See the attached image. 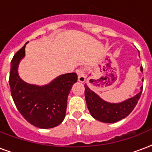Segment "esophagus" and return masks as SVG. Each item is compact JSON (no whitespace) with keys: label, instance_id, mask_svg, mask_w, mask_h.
<instances>
[{"label":"esophagus","instance_id":"1","mask_svg":"<svg viewBox=\"0 0 152 152\" xmlns=\"http://www.w3.org/2000/svg\"><path fill=\"white\" fill-rule=\"evenodd\" d=\"M76 73L78 75V80L80 81V82H81V83H83L86 80L85 74H84L83 69H77V70H76Z\"/></svg>","mask_w":152,"mask_h":152}]
</instances>
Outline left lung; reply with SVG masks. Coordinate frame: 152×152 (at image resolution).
Masks as SVG:
<instances>
[{
  "mask_svg": "<svg viewBox=\"0 0 152 152\" xmlns=\"http://www.w3.org/2000/svg\"><path fill=\"white\" fill-rule=\"evenodd\" d=\"M143 72V67H140ZM85 99L91 115L96 120L104 123H114L129 114L140 98L143 86L140 87V91L133 97L118 103H111L105 101L99 95L91 90L85 83Z\"/></svg>",
  "mask_w": 152,
  "mask_h": 152,
  "instance_id": "1",
  "label": "left lung"
}]
</instances>
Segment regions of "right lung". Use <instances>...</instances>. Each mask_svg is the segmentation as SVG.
I'll use <instances>...</instances> for the list:
<instances>
[{
    "label": "right lung",
    "mask_w": 152,
    "mask_h": 152,
    "mask_svg": "<svg viewBox=\"0 0 152 152\" xmlns=\"http://www.w3.org/2000/svg\"><path fill=\"white\" fill-rule=\"evenodd\" d=\"M27 43L15 53L11 61L9 85L13 101L30 124L44 129L56 127L64 119L68 96L77 81V74H63L43 86L26 83L19 76L18 66L25 57Z\"/></svg>",
    "instance_id": "1"
}]
</instances>
